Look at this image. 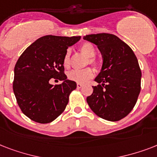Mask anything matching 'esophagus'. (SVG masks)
Returning a JSON list of instances; mask_svg holds the SVG:
<instances>
[{
	"mask_svg": "<svg viewBox=\"0 0 157 157\" xmlns=\"http://www.w3.org/2000/svg\"><path fill=\"white\" fill-rule=\"evenodd\" d=\"M82 86H83V85H82V84L78 83V84H77V85H76V87H77V89H81V87H82Z\"/></svg>",
	"mask_w": 157,
	"mask_h": 157,
	"instance_id": "obj_1",
	"label": "esophagus"
}]
</instances>
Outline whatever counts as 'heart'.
Wrapping results in <instances>:
<instances>
[{"label": "heart", "instance_id": "heart-1", "mask_svg": "<svg viewBox=\"0 0 157 157\" xmlns=\"http://www.w3.org/2000/svg\"><path fill=\"white\" fill-rule=\"evenodd\" d=\"M80 50H81V52L82 54H84L86 56L90 58L89 59V63L92 64V65H95L96 62L93 58L95 56L96 51L94 45L91 43H83L80 46ZM63 63V66L65 67H68L70 66V51L69 50H67L64 54ZM93 76L94 72L90 68L72 70V71H69L68 74H67V77H68L69 80L80 84H84L87 82L90 79L92 78Z\"/></svg>", "mask_w": 157, "mask_h": 157}]
</instances>
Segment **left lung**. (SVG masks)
Instances as JSON below:
<instances>
[{"instance_id":"1","label":"left lung","mask_w":157,"mask_h":157,"mask_svg":"<svg viewBox=\"0 0 157 157\" xmlns=\"http://www.w3.org/2000/svg\"><path fill=\"white\" fill-rule=\"evenodd\" d=\"M98 46L103 56L102 68L94 79L98 85L86 101L101 118L117 121L134 108L141 90V70L134 51L119 37L109 33L84 36Z\"/></svg>"}]
</instances>
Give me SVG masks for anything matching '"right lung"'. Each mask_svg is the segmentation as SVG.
Returning a JSON list of instances; mask_svg holds the SVG:
<instances>
[{
    "instance_id": "right-lung-1",
    "label": "right lung",
    "mask_w": 157,
    "mask_h": 157,
    "mask_svg": "<svg viewBox=\"0 0 157 157\" xmlns=\"http://www.w3.org/2000/svg\"><path fill=\"white\" fill-rule=\"evenodd\" d=\"M81 36L48 35L29 45L16 63L13 90L21 111L38 123L46 124L62 114L76 83L67 80L63 63L64 54ZM52 78L63 81L49 84Z\"/></svg>"
}]
</instances>
